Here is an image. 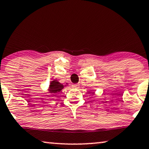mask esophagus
I'll return each mask as SVG.
<instances>
[{
	"instance_id": "34e87169",
	"label": "esophagus",
	"mask_w": 149,
	"mask_h": 149,
	"mask_svg": "<svg viewBox=\"0 0 149 149\" xmlns=\"http://www.w3.org/2000/svg\"><path fill=\"white\" fill-rule=\"evenodd\" d=\"M79 86H80V85H79V84H74V87L75 88H79Z\"/></svg>"
}]
</instances>
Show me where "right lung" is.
Here are the masks:
<instances>
[{"instance_id":"right-lung-1","label":"right lung","mask_w":149,"mask_h":149,"mask_svg":"<svg viewBox=\"0 0 149 149\" xmlns=\"http://www.w3.org/2000/svg\"><path fill=\"white\" fill-rule=\"evenodd\" d=\"M64 86H65L60 83L57 80H54L50 82L49 88L48 91H49V93H51L52 95H56L63 90Z\"/></svg>"}]
</instances>
